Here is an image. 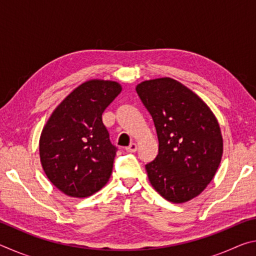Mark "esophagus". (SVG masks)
Instances as JSON below:
<instances>
[{"label": "esophagus", "instance_id": "esophagus-1", "mask_svg": "<svg viewBox=\"0 0 256 256\" xmlns=\"http://www.w3.org/2000/svg\"><path fill=\"white\" fill-rule=\"evenodd\" d=\"M136 149H138V146H136V144H130L128 146H126V148H125V150L128 151V152H136Z\"/></svg>", "mask_w": 256, "mask_h": 256}]
</instances>
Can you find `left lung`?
<instances>
[{
  "mask_svg": "<svg viewBox=\"0 0 256 256\" xmlns=\"http://www.w3.org/2000/svg\"><path fill=\"white\" fill-rule=\"evenodd\" d=\"M136 89L152 116L159 141L157 157L146 164L151 185L172 203L192 200L222 162L218 120L196 94L172 78L144 81Z\"/></svg>",
  "mask_w": 256,
  "mask_h": 256,
  "instance_id": "left-lung-1",
  "label": "left lung"
}]
</instances>
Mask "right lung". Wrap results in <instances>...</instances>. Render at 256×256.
Instances as JSON below:
<instances>
[{"label": "right lung", "mask_w": 256, "mask_h": 256, "mask_svg": "<svg viewBox=\"0 0 256 256\" xmlns=\"http://www.w3.org/2000/svg\"><path fill=\"white\" fill-rule=\"evenodd\" d=\"M120 92L115 81H86L55 108L42 128V170L66 196H90L110 180L118 148L112 144L102 115Z\"/></svg>", "instance_id": "add662e5"}]
</instances>
